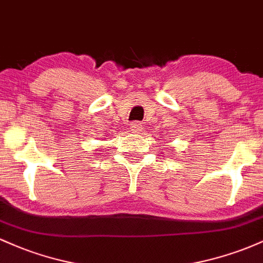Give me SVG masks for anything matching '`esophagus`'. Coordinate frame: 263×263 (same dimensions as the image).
Wrapping results in <instances>:
<instances>
[{"mask_svg":"<svg viewBox=\"0 0 263 263\" xmlns=\"http://www.w3.org/2000/svg\"><path fill=\"white\" fill-rule=\"evenodd\" d=\"M129 129H131L132 132H134V134H141L142 131H143V126L141 125L140 122H134L131 125V127H129Z\"/></svg>","mask_w":263,"mask_h":263,"instance_id":"esophagus-1","label":"esophagus"}]
</instances>
